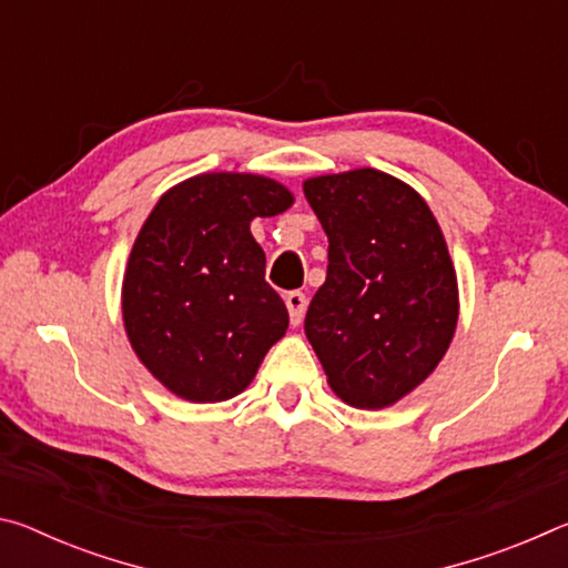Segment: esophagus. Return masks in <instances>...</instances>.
<instances>
[{
  "label": "esophagus",
  "instance_id": "1",
  "mask_svg": "<svg viewBox=\"0 0 568 568\" xmlns=\"http://www.w3.org/2000/svg\"><path fill=\"white\" fill-rule=\"evenodd\" d=\"M285 305H287V315H291V325H301L305 318L307 297L301 291H293L285 295Z\"/></svg>",
  "mask_w": 568,
  "mask_h": 568
}]
</instances>
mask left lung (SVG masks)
Here are the masks:
<instances>
[{"label": "left lung", "mask_w": 568, "mask_h": 568, "mask_svg": "<svg viewBox=\"0 0 568 568\" xmlns=\"http://www.w3.org/2000/svg\"><path fill=\"white\" fill-rule=\"evenodd\" d=\"M328 235V275L305 335L328 386L353 408H386L420 386L458 323L444 233L416 190L361 168L303 182Z\"/></svg>", "instance_id": "8db88e82"}]
</instances>
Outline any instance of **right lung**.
Masks as SVG:
<instances>
[{
    "instance_id": "add662e5",
    "label": "right lung",
    "mask_w": 568,
    "mask_h": 568,
    "mask_svg": "<svg viewBox=\"0 0 568 568\" xmlns=\"http://www.w3.org/2000/svg\"><path fill=\"white\" fill-rule=\"evenodd\" d=\"M291 205L271 178L205 172L152 207L124 271L122 321L142 365L175 396H237L285 335L287 307L265 283L250 223Z\"/></svg>"
}]
</instances>
